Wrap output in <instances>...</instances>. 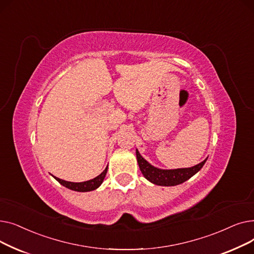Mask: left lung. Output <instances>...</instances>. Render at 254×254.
Segmentation results:
<instances>
[{"mask_svg": "<svg viewBox=\"0 0 254 254\" xmlns=\"http://www.w3.org/2000/svg\"><path fill=\"white\" fill-rule=\"evenodd\" d=\"M136 155H137V162L143 176L151 183L159 186H175L185 182L186 180L191 178L194 174H196V173L203 168L208 158L207 157L205 161L191 168L165 170V169L156 168L151 164H149L140 154L138 149H136Z\"/></svg>", "mask_w": 254, "mask_h": 254, "instance_id": "1", "label": "left lung"}]
</instances>
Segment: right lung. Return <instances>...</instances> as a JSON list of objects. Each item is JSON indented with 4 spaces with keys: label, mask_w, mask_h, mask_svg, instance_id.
<instances>
[{
    "label": "right lung",
    "mask_w": 254,
    "mask_h": 254,
    "mask_svg": "<svg viewBox=\"0 0 254 254\" xmlns=\"http://www.w3.org/2000/svg\"><path fill=\"white\" fill-rule=\"evenodd\" d=\"M107 170H108V166L106 167V169L101 173L99 176H97L96 178H93L91 180L88 181H84V182H70V181H65L63 179H60L58 177L53 176L57 181H59L63 186L64 188L75 190V191H79V192H86V191H91V190H95L98 188H100L101 184L104 181V178L107 174Z\"/></svg>",
    "instance_id": "obj_1"
}]
</instances>
